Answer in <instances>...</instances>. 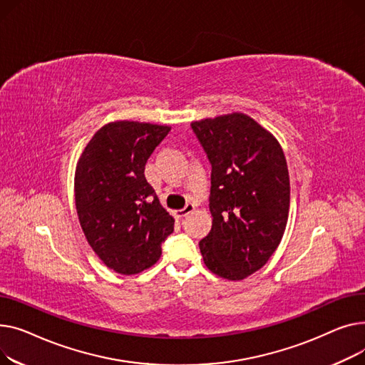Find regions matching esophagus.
I'll use <instances>...</instances> for the list:
<instances>
[{"label":"esophagus","mask_w":365,"mask_h":365,"mask_svg":"<svg viewBox=\"0 0 365 365\" xmlns=\"http://www.w3.org/2000/svg\"><path fill=\"white\" fill-rule=\"evenodd\" d=\"M192 210H195V205L188 203V205H185V207H184V209L175 210V215H177L178 218H184V217H187V215H188V213H191Z\"/></svg>","instance_id":"esophagus-1"}]
</instances>
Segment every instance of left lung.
Returning a JSON list of instances; mask_svg holds the SVG:
<instances>
[{
    "label": "left lung",
    "instance_id": "8db88e82",
    "mask_svg": "<svg viewBox=\"0 0 365 365\" xmlns=\"http://www.w3.org/2000/svg\"><path fill=\"white\" fill-rule=\"evenodd\" d=\"M212 165V228L200 252L205 265L227 280L261 269L280 245L290 207L283 148L250 116L234 112L191 122Z\"/></svg>",
    "mask_w": 365,
    "mask_h": 365
}]
</instances>
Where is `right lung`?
I'll use <instances>...</instances> for the list:
<instances>
[{
    "label": "right lung",
    "mask_w": 365,
    "mask_h": 365,
    "mask_svg": "<svg viewBox=\"0 0 365 365\" xmlns=\"http://www.w3.org/2000/svg\"><path fill=\"white\" fill-rule=\"evenodd\" d=\"M170 126L135 120L106 123L93 135L75 170V205L87 242L118 274L155 265L174 218L144 177V166Z\"/></svg>",
    "instance_id": "right-lung-1"
}]
</instances>
